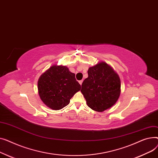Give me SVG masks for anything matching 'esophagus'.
Listing matches in <instances>:
<instances>
[{
    "label": "esophagus",
    "mask_w": 158,
    "mask_h": 158,
    "mask_svg": "<svg viewBox=\"0 0 158 158\" xmlns=\"http://www.w3.org/2000/svg\"><path fill=\"white\" fill-rule=\"evenodd\" d=\"M82 82H83V80H80V81H79V83H80V85L82 84Z\"/></svg>",
    "instance_id": "esophagus-1"
}]
</instances>
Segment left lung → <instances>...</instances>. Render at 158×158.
<instances>
[{
	"instance_id": "obj_1",
	"label": "left lung",
	"mask_w": 158,
	"mask_h": 158,
	"mask_svg": "<svg viewBox=\"0 0 158 158\" xmlns=\"http://www.w3.org/2000/svg\"><path fill=\"white\" fill-rule=\"evenodd\" d=\"M81 92L89 108L102 112L112 107L120 94V80L109 64L101 61L88 69Z\"/></svg>"
}]
</instances>
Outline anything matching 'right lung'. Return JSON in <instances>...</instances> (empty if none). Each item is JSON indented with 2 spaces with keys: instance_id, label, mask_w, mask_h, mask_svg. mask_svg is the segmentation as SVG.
Wrapping results in <instances>:
<instances>
[{
  "instance_id": "right-lung-1",
  "label": "right lung",
  "mask_w": 158,
  "mask_h": 158,
  "mask_svg": "<svg viewBox=\"0 0 158 158\" xmlns=\"http://www.w3.org/2000/svg\"><path fill=\"white\" fill-rule=\"evenodd\" d=\"M38 94L43 103L53 110H59L70 102L81 89L75 74L66 66L53 65L39 78Z\"/></svg>"
}]
</instances>
